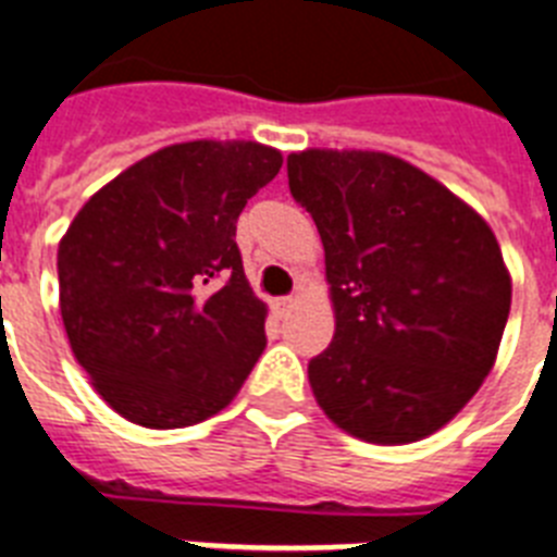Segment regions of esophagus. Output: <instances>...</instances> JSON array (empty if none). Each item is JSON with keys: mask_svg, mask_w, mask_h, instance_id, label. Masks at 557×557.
Listing matches in <instances>:
<instances>
[{"mask_svg": "<svg viewBox=\"0 0 557 557\" xmlns=\"http://www.w3.org/2000/svg\"><path fill=\"white\" fill-rule=\"evenodd\" d=\"M293 305H296V301H293V298H289V296L273 298V301H270V307H273V312H275V315H278V319H284V315H287V312L293 310Z\"/></svg>", "mask_w": 557, "mask_h": 557, "instance_id": "obj_1", "label": "esophagus"}]
</instances>
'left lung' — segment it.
Returning <instances> with one entry per match:
<instances>
[{
	"label": "left lung",
	"instance_id": "1",
	"mask_svg": "<svg viewBox=\"0 0 557 557\" xmlns=\"http://www.w3.org/2000/svg\"><path fill=\"white\" fill-rule=\"evenodd\" d=\"M289 193L324 245L335 335L307 367L344 433L410 444L484 384L512 282L490 224L404 159L375 150L287 156Z\"/></svg>",
	"mask_w": 557,
	"mask_h": 557
}]
</instances>
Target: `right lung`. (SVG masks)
<instances>
[{
	"instance_id": "right-lung-1",
	"label": "right lung",
	"mask_w": 557,
	"mask_h": 557,
	"mask_svg": "<svg viewBox=\"0 0 557 557\" xmlns=\"http://www.w3.org/2000/svg\"><path fill=\"white\" fill-rule=\"evenodd\" d=\"M282 170L259 141L156 150L90 196L59 242L71 350L104 401L150 430L224 410L268 347L238 213Z\"/></svg>"
}]
</instances>
